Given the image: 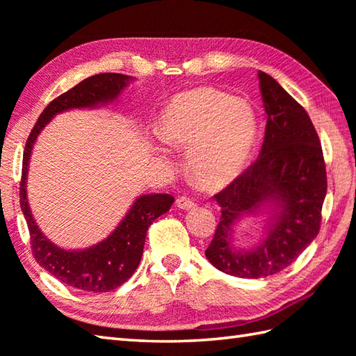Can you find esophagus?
I'll use <instances>...</instances> for the list:
<instances>
[{"label": "esophagus", "instance_id": "1", "mask_svg": "<svg viewBox=\"0 0 356 356\" xmlns=\"http://www.w3.org/2000/svg\"><path fill=\"white\" fill-rule=\"evenodd\" d=\"M176 205L180 209H193L195 208V202L190 197H186V195H180V197L176 200Z\"/></svg>", "mask_w": 356, "mask_h": 356}]
</instances>
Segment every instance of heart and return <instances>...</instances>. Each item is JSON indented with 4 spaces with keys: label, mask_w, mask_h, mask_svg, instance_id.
<instances>
[{
    "label": "heart",
    "mask_w": 356,
    "mask_h": 356,
    "mask_svg": "<svg viewBox=\"0 0 356 356\" xmlns=\"http://www.w3.org/2000/svg\"><path fill=\"white\" fill-rule=\"evenodd\" d=\"M162 140L186 149V168L203 190H222L245 171L257 139V118L241 97L213 87L177 93L159 118Z\"/></svg>",
    "instance_id": "1"
}]
</instances>
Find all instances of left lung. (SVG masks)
Instances as JSON below:
<instances>
[{
	"label": "left lung",
	"instance_id": "left-lung-1",
	"mask_svg": "<svg viewBox=\"0 0 356 356\" xmlns=\"http://www.w3.org/2000/svg\"><path fill=\"white\" fill-rule=\"evenodd\" d=\"M268 115L260 156L214 195L222 216L205 251L218 270L261 278L286 269L318 236L327 191L321 143L306 110L264 72H259ZM266 213L267 232L252 248L232 243L233 226L246 215Z\"/></svg>",
	"mask_w": 356,
	"mask_h": 356
}]
</instances>
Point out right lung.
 Instances as JSON below:
<instances>
[{
    "instance_id": "1",
    "label": "right lung",
    "mask_w": 356,
    "mask_h": 356,
    "mask_svg": "<svg viewBox=\"0 0 356 356\" xmlns=\"http://www.w3.org/2000/svg\"><path fill=\"white\" fill-rule=\"evenodd\" d=\"M131 76L120 73H99L79 82L69 92L53 99L41 113L30 133L19 185V203L30 232L35 260L67 286L87 292H108L124 284L139 266L149 225L170 211V194H143L134 200L125 217L110 236L87 249H64L44 236L27 202V172L38 136L56 115L72 108H96L116 101Z\"/></svg>"
}]
</instances>
